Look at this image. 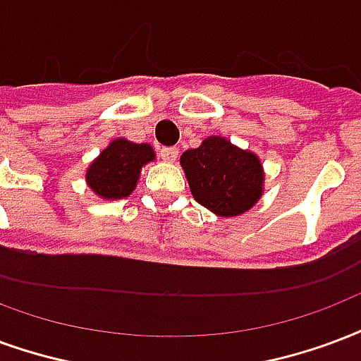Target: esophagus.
Returning <instances> with one entry per match:
<instances>
[{"mask_svg": "<svg viewBox=\"0 0 361 361\" xmlns=\"http://www.w3.org/2000/svg\"><path fill=\"white\" fill-rule=\"evenodd\" d=\"M159 154L166 160V162H173V160L178 159V149H176V147H162L159 151Z\"/></svg>", "mask_w": 361, "mask_h": 361, "instance_id": "1", "label": "esophagus"}]
</instances>
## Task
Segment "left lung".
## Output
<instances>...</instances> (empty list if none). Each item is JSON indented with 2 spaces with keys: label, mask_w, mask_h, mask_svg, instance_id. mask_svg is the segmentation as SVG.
Listing matches in <instances>:
<instances>
[{
  "label": "left lung",
  "mask_w": 361,
  "mask_h": 361,
  "mask_svg": "<svg viewBox=\"0 0 361 361\" xmlns=\"http://www.w3.org/2000/svg\"><path fill=\"white\" fill-rule=\"evenodd\" d=\"M180 162L195 201L221 218L247 212L264 193L260 159L220 135L185 151Z\"/></svg>",
  "instance_id": "8db88e82"
}]
</instances>
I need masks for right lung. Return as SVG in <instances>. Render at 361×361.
<instances>
[{
	"label": "right lung",
	"mask_w": 361,
	"mask_h": 361,
	"mask_svg": "<svg viewBox=\"0 0 361 361\" xmlns=\"http://www.w3.org/2000/svg\"><path fill=\"white\" fill-rule=\"evenodd\" d=\"M151 160H154L153 147L120 137L111 141L90 164L85 181L101 199H124L137 185L141 168Z\"/></svg>",
	"instance_id": "add662e5"
}]
</instances>
